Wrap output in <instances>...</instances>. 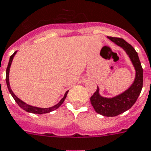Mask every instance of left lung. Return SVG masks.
Instances as JSON below:
<instances>
[{"label": "left lung", "instance_id": "8db88e82", "mask_svg": "<svg viewBox=\"0 0 151 151\" xmlns=\"http://www.w3.org/2000/svg\"><path fill=\"white\" fill-rule=\"evenodd\" d=\"M108 39L126 52L135 70V77L133 83L124 93L113 97H104L100 94V89L97 86L96 91L90 97L91 104L97 113L104 116L112 117L127 111L136 102L142 88L143 71L138 53L132 45L120 38L108 36Z\"/></svg>", "mask_w": 151, "mask_h": 151}]
</instances>
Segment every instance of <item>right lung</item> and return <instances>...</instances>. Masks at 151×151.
<instances>
[{"label": "right lung", "mask_w": 151, "mask_h": 151, "mask_svg": "<svg viewBox=\"0 0 151 151\" xmlns=\"http://www.w3.org/2000/svg\"><path fill=\"white\" fill-rule=\"evenodd\" d=\"M17 51L13 53V55H12L10 58H9V64H8V67H7L6 70V83H7V86H8V88H9V93H11V95L12 96V97L14 98V100L16 101V102L17 103V104L19 105L21 109H23L24 111H27V112H31V113H34V114H44V113H48V112H50V111H55V109H57L58 108H59L61 106V104L64 102L65 101V97L67 96V93L69 91H66L65 92V95L63 96V98L61 99V101L57 104H55L54 106L50 107V108H39V107H35V106H32V105H30L28 104H26L25 102L20 100L19 98H18L15 93L12 92V90L11 87H10V84H9V71H10V67H11L12 63V60H13V58H14L15 55L17 54Z\"/></svg>", "instance_id": "obj_1"}]
</instances>
